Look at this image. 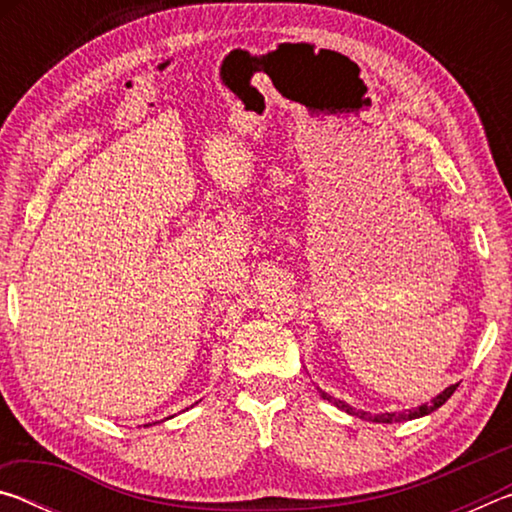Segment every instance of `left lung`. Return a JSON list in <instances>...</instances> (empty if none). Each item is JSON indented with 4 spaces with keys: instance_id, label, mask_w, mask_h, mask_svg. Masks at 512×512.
Here are the masks:
<instances>
[{
    "instance_id": "1",
    "label": "left lung",
    "mask_w": 512,
    "mask_h": 512,
    "mask_svg": "<svg viewBox=\"0 0 512 512\" xmlns=\"http://www.w3.org/2000/svg\"><path fill=\"white\" fill-rule=\"evenodd\" d=\"M456 388H458V384L447 386L445 391L440 393V395L433 397L431 402L422 404V406H415V409H406V411H393V413H375V415H370L368 411H354L348 402H343V400H334V397H332V395H327L325 391H320V397H323V400H327V402H332L334 406H339V409H341V411H345V413H350V415H357V418H361V420L381 422V424H393V422H406V420H415V418H422V415H429V413H433V411H436V409H440V406H443V404L449 400V397L454 395Z\"/></svg>"
}]
</instances>
